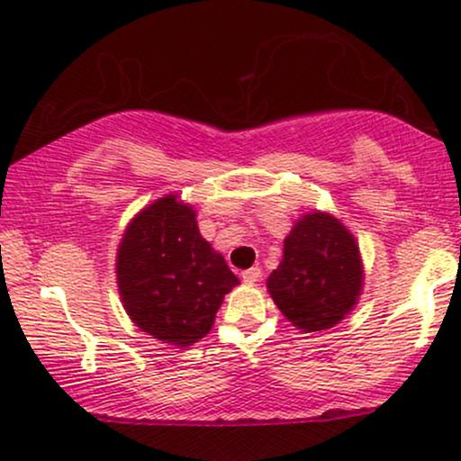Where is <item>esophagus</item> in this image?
<instances>
[{
  "mask_svg": "<svg viewBox=\"0 0 461 461\" xmlns=\"http://www.w3.org/2000/svg\"><path fill=\"white\" fill-rule=\"evenodd\" d=\"M260 276H262L260 267H251V269H247V271L240 273L242 282H247V285H254V282L260 280Z\"/></svg>",
  "mask_w": 461,
  "mask_h": 461,
  "instance_id": "34e87169",
  "label": "esophagus"
}]
</instances>
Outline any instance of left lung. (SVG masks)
Returning <instances> with one entry per match:
<instances>
[{
  "instance_id": "left-lung-1",
  "label": "left lung",
  "mask_w": 461,
  "mask_h": 461,
  "mask_svg": "<svg viewBox=\"0 0 461 461\" xmlns=\"http://www.w3.org/2000/svg\"><path fill=\"white\" fill-rule=\"evenodd\" d=\"M363 280L361 249L352 231L337 216L312 210L288 231L285 256L267 280V291L293 326L321 332L354 311Z\"/></svg>"
}]
</instances>
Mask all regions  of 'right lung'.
<instances>
[{
  "label": "right lung",
  "instance_id": "add662e5",
  "mask_svg": "<svg viewBox=\"0 0 461 461\" xmlns=\"http://www.w3.org/2000/svg\"><path fill=\"white\" fill-rule=\"evenodd\" d=\"M115 276L131 321L175 348L203 339L227 293L240 285L201 236L194 207L173 192L141 207L126 225Z\"/></svg>",
  "mask_w": 461,
  "mask_h": 461
}]
</instances>
